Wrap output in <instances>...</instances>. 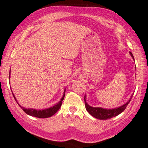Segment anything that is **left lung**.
Wrapping results in <instances>:
<instances>
[{
  "label": "left lung",
  "mask_w": 148,
  "mask_h": 148,
  "mask_svg": "<svg viewBox=\"0 0 148 148\" xmlns=\"http://www.w3.org/2000/svg\"><path fill=\"white\" fill-rule=\"evenodd\" d=\"M131 54V56H132V58L134 59L133 55L131 52H130ZM132 97V95L131 97V99ZM130 102V99L128 101L126 104H125L124 105L121 106L120 107H117V108L112 109V110H107V109H103L100 108V107H92L91 106H89L86 102V96H84V102H85V107H86V110L89 114L92 116H93L94 117L97 119H99V120H105L107 119H110L112 117H114L117 116L118 114H120V113H122L124 110L126 109L127 106Z\"/></svg>",
  "instance_id": "obj_1"
}]
</instances>
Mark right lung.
Segmentation results:
<instances>
[{
    "mask_svg": "<svg viewBox=\"0 0 148 148\" xmlns=\"http://www.w3.org/2000/svg\"><path fill=\"white\" fill-rule=\"evenodd\" d=\"M13 97L14 99H16L15 98L14 95L13 94ZM64 96H65V94H64V96L61 99V101L59 103H57L56 104H55L53 107H50V108H48V109H45V110H34V109H26L24 108V107H21L22 110L26 113V114H28V115H31L33 116V117H38V118H47V117H51L52 115L55 114L58 110L60 109V107H62V101L63 99H64ZM18 103V102H17Z\"/></svg>",
    "mask_w": 148,
    "mask_h": 148,
    "instance_id": "add662e5",
    "label": "right lung"
}]
</instances>
